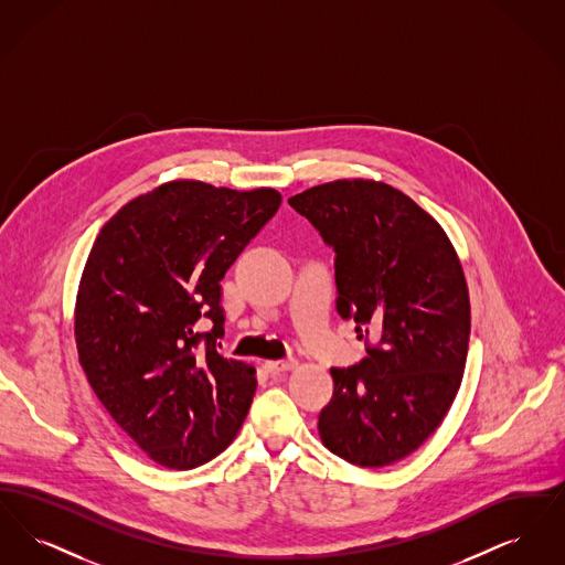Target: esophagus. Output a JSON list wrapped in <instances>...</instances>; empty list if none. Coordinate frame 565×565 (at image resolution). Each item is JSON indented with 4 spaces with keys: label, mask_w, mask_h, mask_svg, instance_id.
Masks as SVG:
<instances>
[{
    "label": "esophagus",
    "mask_w": 565,
    "mask_h": 565,
    "mask_svg": "<svg viewBox=\"0 0 565 565\" xmlns=\"http://www.w3.org/2000/svg\"><path fill=\"white\" fill-rule=\"evenodd\" d=\"M295 360H288V362H267V364H265V371H267L270 376L284 375V373H290V371H295Z\"/></svg>",
    "instance_id": "1"
}]
</instances>
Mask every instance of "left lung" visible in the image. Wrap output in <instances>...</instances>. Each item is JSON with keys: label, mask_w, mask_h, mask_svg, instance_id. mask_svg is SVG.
<instances>
[{"label": "left lung", "mask_w": 565, "mask_h": 565, "mask_svg": "<svg viewBox=\"0 0 565 565\" xmlns=\"http://www.w3.org/2000/svg\"><path fill=\"white\" fill-rule=\"evenodd\" d=\"M334 249L337 311L366 355L330 369L322 443L362 468L411 456L456 401L470 339V298L438 222L401 190L339 180L288 199Z\"/></svg>", "instance_id": "8db88e82"}]
</instances>
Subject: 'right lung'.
I'll list each match as a JSON object with an SVG mask.
<instances>
[{
  "label": "right lung",
  "mask_w": 565,
  "mask_h": 565,
  "mask_svg": "<svg viewBox=\"0 0 565 565\" xmlns=\"http://www.w3.org/2000/svg\"><path fill=\"white\" fill-rule=\"evenodd\" d=\"M279 205L277 190L178 180L127 203L93 243L76 300L82 369L111 419L164 468L214 459L249 411L254 369L215 350L220 281Z\"/></svg>",
  "instance_id": "add662e5"
}]
</instances>
